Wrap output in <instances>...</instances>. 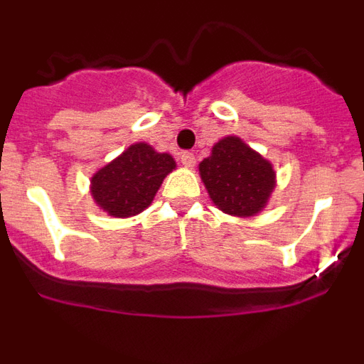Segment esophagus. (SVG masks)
<instances>
[{
	"instance_id": "1",
	"label": "esophagus",
	"mask_w": 364,
	"mask_h": 364,
	"mask_svg": "<svg viewBox=\"0 0 364 364\" xmlns=\"http://www.w3.org/2000/svg\"><path fill=\"white\" fill-rule=\"evenodd\" d=\"M180 162H182V166L184 167H195L197 160H195V154L189 153V151H186V153L180 154Z\"/></svg>"
}]
</instances>
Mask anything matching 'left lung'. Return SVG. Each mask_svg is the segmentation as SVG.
I'll list each match as a JSON object with an SVG mask.
<instances>
[{
  "mask_svg": "<svg viewBox=\"0 0 364 364\" xmlns=\"http://www.w3.org/2000/svg\"><path fill=\"white\" fill-rule=\"evenodd\" d=\"M200 178L218 210L253 217L264 210L275 189V171L266 159L240 140L224 136L198 164Z\"/></svg>",
  "mask_w": 364,
  "mask_h": 364,
  "instance_id": "obj_1",
  "label": "left lung"
}]
</instances>
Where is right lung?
Listing matches in <instances>:
<instances>
[{"label":"right lung","instance_id":"add662e5","mask_svg":"<svg viewBox=\"0 0 364 364\" xmlns=\"http://www.w3.org/2000/svg\"><path fill=\"white\" fill-rule=\"evenodd\" d=\"M175 167L171 154L159 153L149 144H133L92 175L91 195L111 217H133L153 202Z\"/></svg>","mask_w":364,"mask_h":364}]
</instances>
